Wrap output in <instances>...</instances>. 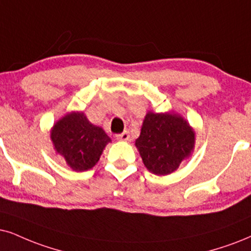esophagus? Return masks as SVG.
Listing matches in <instances>:
<instances>
[{
    "label": "esophagus",
    "instance_id": "obj_1",
    "mask_svg": "<svg viewBox=\"0 0 251 251\" xmlns=\"http://www.w3.org/2000/svg\"><path fill=\"white\" fill-rule=\"evenodd\" d=\"M117 139L120 141H129L131 140V135H129L128 131H125V132H123L122 134L117 135Z\"/></svg>",
    "mask_w": 251,
    "mask_h": 251
}]
</instances>
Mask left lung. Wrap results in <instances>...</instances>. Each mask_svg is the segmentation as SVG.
Returning <instances> with one entry per match:
<instances>
[{
  "instance_id": "obj_1",
  "label": "left lung",
  "mask_w": 251,
  "mask_h": 251,
  "mask_svg": "<svg viewBox=\"0 0 251 251\" xmlns=\"http://www.w3.org/2000/svg\"><path fill=\"white\" fill-rule=\"evenodd\" d=\"M195 142V129L179 113L148 111L135 147L148 171L166 176L191 156Z\"/></svg>"
}]
</instances>
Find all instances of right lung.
Instances as JSON below:
<instances>
[{"instance_id":"obj_1","label":"right lung","mask_w":251,"mask_h":251,"mask_svg":"<svg viewBox=\"0 0 251 251\" xmlns=\"http://www.w3.org/2000/svg\"><path fill=\"white\" fill-rule=\"evenodd\" d=\"M50 133L55 154L61 155L67 166L77 173L93 169L111 142L105 131L89 122L81 111L66 113Z\"/></svg>"}]
</instances>
